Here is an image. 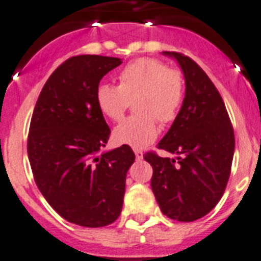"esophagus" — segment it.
<instances>
[{
	"instance_id": "1",
	"label": "esophagus",
	"mask_w": 261,
	"mask_h": 261,
	"mask_svg": "<svg viewBox=\"0 0 261 261\" xmlns=\"http://www.w3.org/2000/svg\"><path fill=\"white\" fill-rule=\"evenodd\" d=\"M134 153H135V157H137V160H142V157H143L142 151L138 150V149H134Z\"/></svg>"
}]
</instances>
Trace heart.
<instances>
[{
    "label": "heart",
    "instance_id": "b5f03b06",
    "mask_svg": "<svg viewBox=\"0 0 261 261\" xmlns=\"http://www.w3.org/2000/svg\"><path fill=\"white\" fill-rule=\"evenodd\" d=\"M119 85L102 83L96 89V104L112 122H120L134 101L137 114L114 131L118 143L145 147L159 134L155 119L163 124L173 122L184 98V81L177 69L155 58L131 61L119 71Z\"/></svg>",
    "mask_w": 261,
    "mask_h": 261
}]
</instances>
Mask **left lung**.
Returning a JSON list of instances; mask_svg holds the SVG:
<instances>
[{"instance_id":"left-lung-1","label":"left lung","mask_w":261,"mask_h":261,"mask_svg":"<svg viewBox=\"0 0 261 261\" xmlns=\"http://www.w3.org/2000/svg\"><path fill=\"white\" fill-rule=\"evenodd\" d=\"M178 62L186 79L181 110L159 149L176 160L147 151L151 190L168 218L192 222L208 214L222 198L234 154V131L226 107L208 75L190 57L164 51Z\"/></svg>"}]
</instances>
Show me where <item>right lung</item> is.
I'll list each match as a JSON object with an SVG mask.
<instances>
[{
    "label": "right lung",
    "instance_id": "obj_1",
    "mask_svg": "<svg viewBox=\"0 0 261 261\" xmlns=\"http://www.w3.org/2000/svg\"><path fill=\"white\" fill-rule=\"evenodd\" d=\"M120 63L101 55L69 58L47 80L31 119L27 150L35 182L62 218L80 226L102 227L119 218L135 160L128 145L100 153L111 130L96 89Z\"/></svg>",
    "mask_w": 261,
    "mask_h": 261
}]
</instances>
